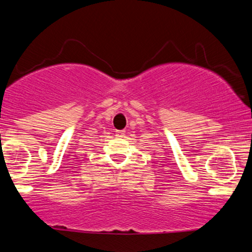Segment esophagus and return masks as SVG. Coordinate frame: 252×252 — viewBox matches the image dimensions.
<instances>
[{
  "mask_svg": "<svg viewBox=\"0 0 252 252\" xmlns=\"http://www.w3.org/2000/svg\"><path fill=\"white\" fill-rule=\"evenodd\" d=\"M116 134H117V136H124V135H125V130H124V129L117 130Z\"/></svg>",
  "mask_w": 252,
  "mask_h": 252,
  "instance_id": "1",
  "label": "esophagus"
}]
</instances>
